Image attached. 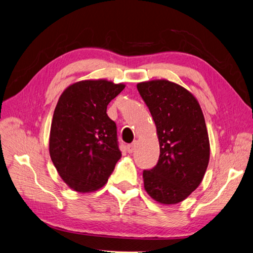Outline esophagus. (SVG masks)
<instances>
[{
  "mask_svg": "<svg viewBox=\"0 0 253 253\" xmlns=\"http://www.w3.org/2000/svg\"><path fill=\"white\" fill-rule=\"evenodd\" d=\"M136 145H137V143H136V142L131 143V144H128L127 147H126V151H127V153H129V154H132L133 152H135V150H136Z\"/></svg>",
  "mask_w": 253,
  "mask_h": 253,
  "instance_id": "obj_1",
  "label": "esophagus"
}]
</instances>
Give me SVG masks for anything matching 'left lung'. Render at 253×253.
Masks as SVG:
<instances>
[{"label":"left lung","mask_w":253,"mask_h":253,"mask_svg":"<svg viewBox=\"0 0 253 253\" xmlns=\"http://www.w3.org/2000/svg\"><path fill=\"white\" fill-rule=\"evenodd\" d=\"M156 125L157 165L142 173L144 189L156 202H182L200 186L210 158L208 132L201 105L189 90L168 80L137 84Z\"/></svg>","instance_id":"obj_1"}]
</instances>
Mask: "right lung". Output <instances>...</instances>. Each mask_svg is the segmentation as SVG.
<instances>
[{
	"mask_svg": "<svg viewBox=\"0 0 253 253\" xmlns=\"http://www.w3.org/2000/svg\"><path fill=\"white\" fill-rule=\"evenodd\" d=\"M126 87L108 80L68 86L53 112L49 154L66 185L77 192L103 187L121 157L116 124L106 108Z\"/></svg>",
	"mask_w": 253,
	"mask_h": 253,
	"instance_id": "obj_1",
	"label": "right lung"
}]
</instances>
